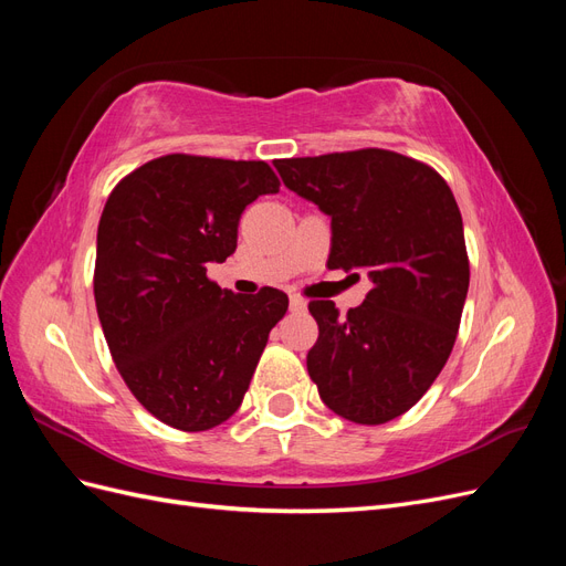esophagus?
<instances>
[{
    "mask_svg": "<svg viewBox=\"0 0 566 566\" xmlns=\"http://www.w3.org/2000/svg\"><path fill=\"white\" fill-rule=\"evenodd\" d=\"M304 310H306V300H304V297H300V295L290 297V312L300 314V312H304Z\"/></svg>",
    "mask_w": 566,
    "mask_h": 566,
    "instance_id": "esophagus-1",
    "label": "esophagus"
}]
</instances>
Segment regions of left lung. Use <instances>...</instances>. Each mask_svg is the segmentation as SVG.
<instances>
[{
  "mask_svg": "<svg viewBox=\"0 0 566 566\" xmlns=\"http://www.w3.org/2000/svg\"><path fill=\"white\" fill-rule=\"evenodd\" d=\"M290 191L331 217L333 269H368L361 306L310 302L306 370L323 403L358 424L413 408L447 366L470 285L458 202L443 177L385 148L273 163ZM358 276V273H356Z\"/></svg>",
  "mask_w": 566,
  "mask_h": 566,
  "instance_id": "obj_1",
  "label": "left lung"
}]
</instances>
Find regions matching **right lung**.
I'll return each mask as SVG.
<instances>
[{"instance_id": "right-lung-1", "label": "right lung", "mask_w": 566, "mask_h": 566, "mask_svg": "<svg viewBox=\"0 0 566 566\" xmlns=\"http://www.w3.org/2000/svg\"><path fill=\"white\" fill-rule=\"evenodd\" d=\"M264 160L169 156L111 191L96 233L94 300L111 356L150 416L205 432L243 403L287 295H235L208 279L235 250L252 200L279 193Z\"/></svg>"}]
</instances>
